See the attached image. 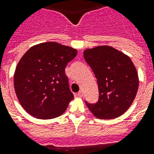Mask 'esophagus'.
I'll return each mask as SVG.
<instances>
[{"instance_id":"obj_1","label":"esophagus","mask_w":154,"mask_h":154,"mask_svg":"<svg viewBox=\"0 0 154 154\" xmlns=\"http://www.w3.org/2000/svg\"><path fill=\"white\" fill-rule=\"evenodd\" d=\"M77 96H78V97H80V98L83 97V92H82V90H80L79 92L77 93Z\"/></svg>"}]
</instances>
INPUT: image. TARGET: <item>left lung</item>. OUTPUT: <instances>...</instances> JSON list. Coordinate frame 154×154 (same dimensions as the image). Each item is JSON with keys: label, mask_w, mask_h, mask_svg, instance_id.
Returning a JSON list of instances; mask_svg holds the SVG:
<instances>
[{"label": "left lung", "mask_w": 154, "mask_h": 154, "mask_svg": "<svg viewBox=\"0 0 154 154\" xmlns=\"http://www.w3.org/2000/svg\"><path fill=\"white\" fill-rule=\"evenodd\" d=\"M83 54L95 75L99 92L95 104L85 103L88 108L98 119L122 116L133 103L139 86V77L132 60L106 45L85 49Z\"/></svg>", "instance_id": "1"}]
</instances>
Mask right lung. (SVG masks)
Listing matches in <instances>:
<instances>
[{
  "instance_id": "right-lung-1",
  "label": "right lung",
  "mask_w": 154,
  "mask_h": 154,
  "mask_svg": "<svg viewBox=\"0 0 154 154\" xmlns=\"http://www.w3.org/2000/svg\"><path fill=\"white\" fill-rule=\"evenodd\" d=\"M77 49L56 42L31 47L17 63L14 85L20 104L28 114L41 119L61 116L73 98L65 67Z\"/></svg>"
}]
</instances>
